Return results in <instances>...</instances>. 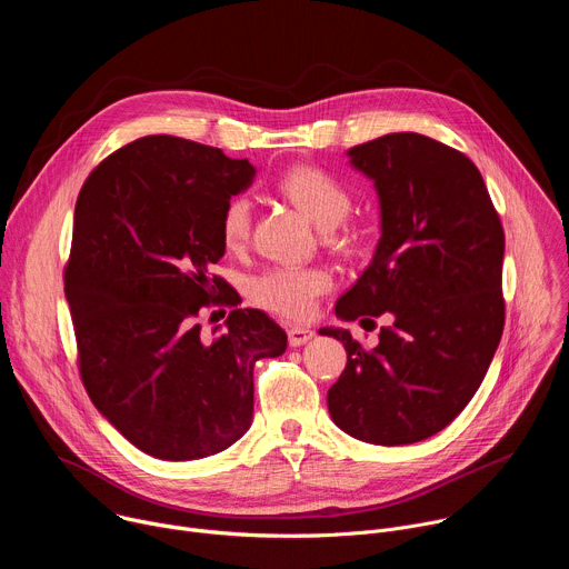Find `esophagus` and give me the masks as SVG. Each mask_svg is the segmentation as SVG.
Wrapping results in <instances>:
<instances>
[{"label": "esophagus", "mask_w": 569, "mask_h": 569, "mask_svg": "<svg viewBox=\"0 0 569 569\" xmlns=\"http://www.w3.org/2000/svg\"><path fill=\"white\" fill-rule=\"evenodd\" d=\"M312 331H308V329H301V327H292V329H288V342H290V347H301V345H306L308 340H312Z\"/></svg>", "instance_id": "1"}]
</instances>
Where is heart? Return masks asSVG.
Segmentation results:
<instances>
[{"label":"heart","instance_id":"heart-1","mask_svg":"<svg viewBox=\"0 0 569 569\" xmlns=\"http://www.w3.org/2000/svg\"><path fill=\"white\" fill-rule=\"evenodd\" d=\"M279 191L319 229L329 231L338 227L351 211V193L327 171L310 164L290 167L277 182ZM222 242L229 252L248 248L252 238V202L248 198H233L220 220ZM331 290L327 270L308 268H274L259 274L250 283V299L266 310L288 319H306L312 315L321 295Z\"/></svg>","mask_w":569,"mask_h":569}]
</instances>
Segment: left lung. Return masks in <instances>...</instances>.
<instances>
[{
  "label": "left lung",
  "mask_w": 569,
  "mask_h": 569,
  "mask_svg": "<svg viewBox=\"0 0 569 569\" xmlns=\"http://www.w3.org/2000/svg\"><path fill=\"white\" fill-rule=\"evenodd\" d=\"M347 154L373 180L380 240L336 315H387L391 323L371 351L347 329L319 331L347 349L329 412L360 441L417 443L455 421L496 356L505 231L477 167L441 141L391 132Z\"/></svg>",
  "instance_id": "1"
}]
</instances>
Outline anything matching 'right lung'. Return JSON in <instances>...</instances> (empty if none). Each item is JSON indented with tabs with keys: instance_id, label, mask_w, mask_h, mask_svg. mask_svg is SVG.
Masks as SVG:
<instances>
[{
	"instance_id": "obj_1",
	"label": "right lung",
	"mask_w": 569,
	"mask_h": 569,
	"mask_svg": "<svg viewBox=\"0 0 569 569\" xmlns=\"http://www.w3.org/2000/svg\"><path fill=\"white\" fill-rule=\"evenodd\" d=\"M257 176L248 159L171 134L141 137L90 173L73 211L64 297L78 369L97 410L141 452L191 461L252 426L254 365L288 338L261 310L236 308L211 268L222 211ZM234 310L211 339L202 305Z\"/></svg>"
}]
</instances>
